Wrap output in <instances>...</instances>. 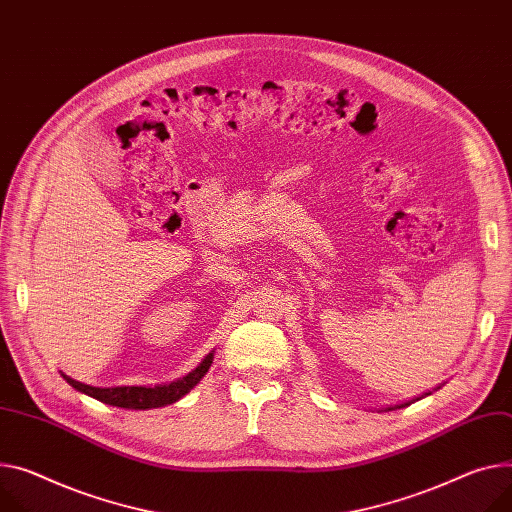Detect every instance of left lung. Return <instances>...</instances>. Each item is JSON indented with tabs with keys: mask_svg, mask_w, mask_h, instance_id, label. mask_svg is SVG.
Returning <instances> with one entry per match:
<instances>
[{
	"mask_svg": "<svg viewBox=\"0 0 512 512\" xmlns=\"http://www.w3.org/2000/svg\"><path fill=\"white\" fill-rule=\"evenodd\" d=\"M404 406H408V404H402V406H398V408H404Z\"/></svg>",
	"mask_w": 512,
	"mask_h": 512,
	"instance_id": "obj_1",
	"label": "left lung"
}]
</instances>
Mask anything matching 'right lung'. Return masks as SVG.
Instances as JSON below:
<instances>
[{
	"label": "right lung",
	"instance_id": "right-lung-1",
	"mask_svg": "<svg viewBox=\"0 0 512 512\" xmlns=\"http://www.w3.org/2000/svg\"><path fill=\"white\" fill-rule=\"evenodd\" d=\"M211 363H213V352L211 355H207V359L186 377H182L170 385H155V387H104L102 389V387H92V385L80 383L67 375H63V379L77 391L86 393V396H90V398H96L98 402L119 406V408L147 410V408H160V406L172 404V402L180 400L182 396H186V393L203 379V375L209 371Z\"/></svg>",
	"mask_w": 512,
	"mask_h": 512
}]
</instances>
